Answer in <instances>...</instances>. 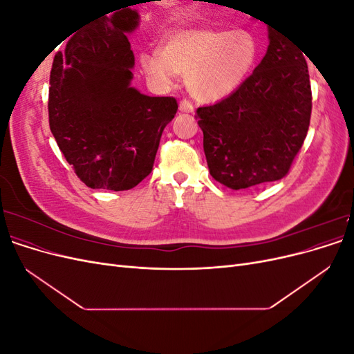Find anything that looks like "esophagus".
<instances>
[{"instance_id":"1","label":"esophagus","mask_w":354,"mask_h":354,"mask_svg":"<svg viewBox=\"0 0 354 354\" xmlns=\"http://www.w3.org/2000/svg\"><path fill=\"white\" fill-rule=\"evenodd\" d=\"M178 109L181 111V112H194V103H192L190 100H187V99H183L180 102V104H178Z\"/></svg>"}]
</instances>
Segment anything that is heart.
I'll return each instance as SVG.
<instances>
[{"mask_svg": "<svg viewBox=\"0 0 354 354\" xmlns=\"http://www.w3.org/2000/svg\"><path fill=\"white\" fill-rule=\"evenodd\" d=\"M259 56L251 32L223 28L181 29L169 35L162 55H143L142 66L149 77L171 82L187 73L189 90L196 97H227L248 77Z\"/></svg>", "mask_w": 354, "mask_h": 354, "instance_id": "heart-1", "label": "heart"}]
</instances>
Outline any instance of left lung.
Returning a JSON list of instances; mask_svg holds the SVG:
<instances>
[{"label":"left lung","instance_id":"1","mask_svg":"<svg viewBox=\"0 0 354 354\" xmlns=\"http://www.w3.org/2000/svg\"><path fill=\"white\" fill-rule=\"evenodd\" d=\"M260 65L229 97L196 111L209 174L230 189L283 178L301 149L312 115L303 53L269 28Z\"/></svg>","mask_w":354,"mask_h":354}]
</instances>
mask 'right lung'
<instances>
[{
  "mask_svg": "<svg viewBox=\"0 0 354 354\" xmlns=\"http://www.w3.org/2000/svg\"><path fill=\"white\" fill-rule=\"evenodd\" d=\"M137 24L131 8L91 20L53 62L50 130L91 189L128 190L151 174L160 136L178 109L174 97L130 87L134 53L127 32Z\"/></svg>",
  "mask_w": 354,
  "mask_h": 354,
  "instance_id": "add662e5",
  "label": "right lung"
}]
</instances>
